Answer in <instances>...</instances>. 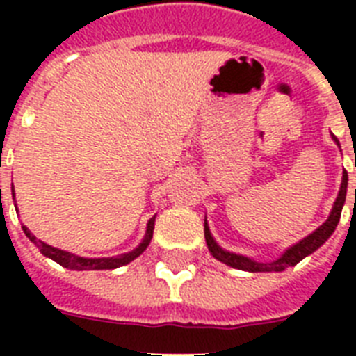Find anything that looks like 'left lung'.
Returning a JSON list of instances; mask_svg holds the SVG:
<instances>
[{"label":"left lung","instance_id":"1","mask_svg":"<svg viewBox=\"0 0 356 356\" xmlns=\"http://www.w3.org/2000/svg\"><path fill=\"white\" fill-rule=\"evenodd\" d=\"M332 139L335 140V144L339 146V140L335 135H332ZM346 193H348V172L344 171L342 172V181H341V188H339L337 200H335V203H333L328 219H326L319 228L314 229L312 234L307 235L305 238H301L300 242L292 244L291 248H287V250L280 254L278 259L273 260V262H259V260L244 257V254L232 253V251L222 250V248L216 242V238L212 237V234H210L209 222H207L205 219L207 246H209V251L212 253L213 259L226 264V266L234 267V269H241V271H248V273H271V271L282 273L285 271L287 267H294L296 264L301 262L305 257H308V254H312L316 250H319V248L323 246L330 237H332V234L335 232V228H337L339 225V219H341L342 207H344V201H346Z\"/></svg>","mask_w":356,"mask_h":356}]
</instances>
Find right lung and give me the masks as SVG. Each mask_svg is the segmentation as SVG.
Listing matches in <instances>:
<instances>
[{
  "mask_svg": "<svg viewBox=\"0 0 356 356\" xmlns=\"http://www.w3.org/2000/svg\"><path fill=\"white\" fill-rule=\"evenodd\" d=\"M12 196H14V185H12ZM15 200V196H14ZM15 205V203H14ZM155 217L153 216L147 221L146 226V234H144V238L140 241V244L135 250L128 251V253L118 254V257H102V259H87V257H80V254L69 253V251L58 250V248H53L46 242H42L40 238H37L35 235L31 234L26 226H23V232L28 238H30L37 248H39L40 253L48 259L55 260L56 264H60L62 267H67L71 271H103V269H118V267L127 266L131 260H135L139 254H143L146 251V248L149 246L151 238H153V228H155Z\"/></svg>",
  "mask_w": 356,
  "mask_h": 356,
  "instance_id": "right-lung-1",
  "label": "right lung"
}]
</instances>
